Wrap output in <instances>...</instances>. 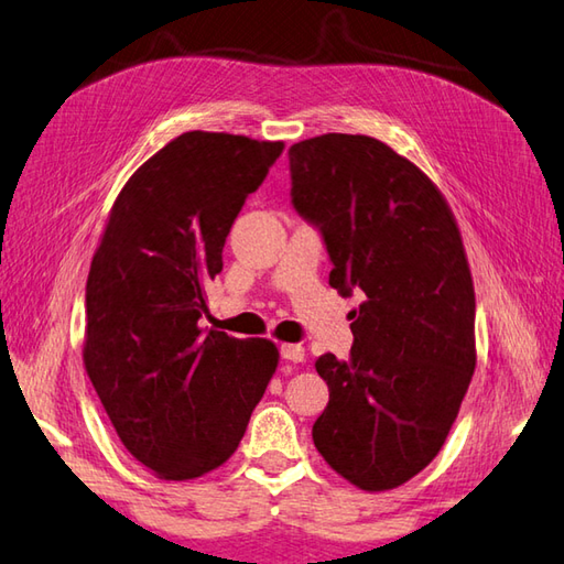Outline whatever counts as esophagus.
I'll use <instances>...</instances> for the list:
<instances>
[{
	"instance_id": "34e87169",
	"label": "esophagus",
	"mask_w": 564,
	"mask_h": 564,
	"mask_svg": "<svg viewBox=\"0 0 564 564\" xmlns=\"http://www.w3.org/2000/svg\"><path fill=\"white\" fill-rule=\"evenodd\" d=\"M281 357L285 361H293V364H301L305 359V349L301 345H281Z\"/></svg>"
}]
</instances>
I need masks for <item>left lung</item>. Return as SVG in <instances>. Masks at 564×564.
I'll use <instances>...</instances> for the list:
<instances>
[{
    "instance_id": "1",
    "label": "left lung",
    "mask_w": 564,
    "mask_h": 564,
    "mask_svg": "<svg viewBox=\"0 0 564 564\" xmlns=\"http://www.w3.org/2000/svg\"><path fill=\"white\" fill-rule=\"evenodd\" d=\"M289 161L291 203L323 235L329 285L367 295L349 359L315 361L329 403L313 443L355 487L395 489L445 445L477 364L459 229L427 175L379 139L323 134L293 143Z\"/></svg>"
}]
</instances>
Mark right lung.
<instances>
[{"label": "right lung", "mask_w": 564, "mask_h": 564, "mask_svg": "<svg viewBox=\"0 0 564 564\" xmlns=\"http://www.w3.org/2000/svg\"><path fill=\"white\" fill-rule=\"evenodd\" d=\"M283 141L185 131L121 187L85 285V369L124 447L161 479L235 455L279 367L269 339L203 329L205 283Z\"/></svg>", "instance_id": "right-lung-1"}]
</instances>
